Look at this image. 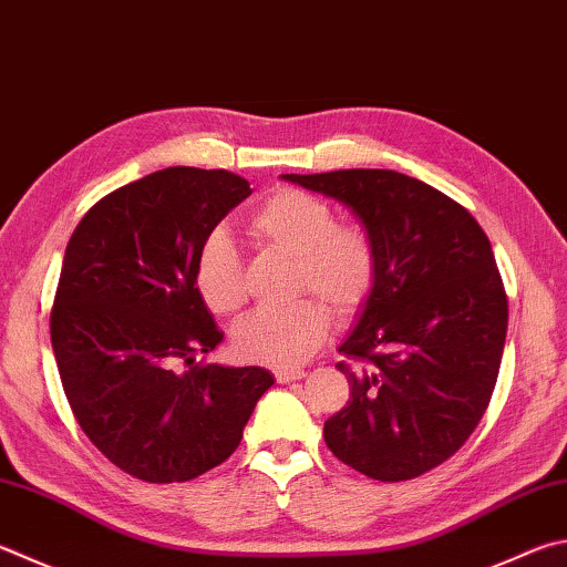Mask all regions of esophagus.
<instances>
[{
	"instance_id": "esophagus-1",
	"label": "esophagus",
	"mask_w": 567,
	"mask_h": 567,
	"mask_svg": "<svg viewBox=\"0 0 567 567\" xmlns=\"http://www.w3.org/2000/svg\"><path fill=\"white\" fill-rule=\"evenodd\" d=\"M307 372L305 369H277L275 372V379L280 384H290V382H297V379H305Z\"/></svg>"
}]
</instances>
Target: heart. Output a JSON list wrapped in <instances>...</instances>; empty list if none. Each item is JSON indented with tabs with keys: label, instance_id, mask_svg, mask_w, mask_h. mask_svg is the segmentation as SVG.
Returning <instances> with one entry per match:
<instances>
[{
	"label": "heart",
	"instance_id": "1",
	"mask_svg": "<svg viewBox=\"0 0 567 567\" xmlns=\"http://www.w3.org/2000/svg\"><path fill=\"white\" fill-rule=\"evenodd\" d=\"M250 233L265 248L292 257V292L312 297L245 317L233 332L235 354L252 364L290 369L322 347L327 306L342 319L362 312L377 285V248L364 228L337 223L332 205L297 188L267 195L252 213ZM193 285L213 315H233L245 305L243 260L225 230L205 235L195 252Z\"/></svg>",
	"mask_w": 567,
	"mask_h": 567
}]
</instances>
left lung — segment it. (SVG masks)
I'll return each instance as SVG.
<instances>
[{
	"instance_id": "obj_1",
	"label": "left lung",
	"mask_w": 567,
	"mask_h": 567,
	"mask_svg": "<svg viewBox=\"0 0 567 567\" xmlns=\"http://www.w3.org/2000/svg\"><path fill=\"white\" fill-rule=\"evenodd\" d=\"M285 181L349 205L377 248V285L339 352L349 401L324 421L332 454L409 481L466 444L496 386L508 300L476 218L424 181L349 168Z\"/></svg>"
}]
</instances>
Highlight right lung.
<instances>
[{
  "mask_svg": "<svg viewBox=\"0 0 567 567\" xmlns=\"http://www.w3.org/2000/svg\"><path fill=\"white\" fill-rule=\"evenodd\" d=\"M250 193L230 171L163 168L101 198L66 245L51 310L61 386L91 444L141 481L220 466L275 384L262 367L193 364L223 342L195 252Z\"/></svg>",
  "mask_w": 567,
  "mask_h": 567,
  "instance_id": "1",
  "label": "right lung"
}]
</instances>
